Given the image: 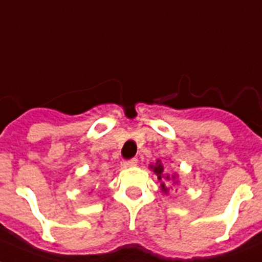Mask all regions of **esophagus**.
<instances>
[{"mask_svg":"<svg viewBox=\"0 0 262 262\" xmlns=\"http://www.w3.org/2000/svg\"><path fill=\"white\" fill-rule=\"evenodd\" d=\"M137 164V160L136 158H132V160H125V161L121 162V166L122 168H129V166H135Z\"/></svg>","mask_w":262,"mask_h":262,"instance_id":"obj_1","label":"esophagus"}]
</instances>
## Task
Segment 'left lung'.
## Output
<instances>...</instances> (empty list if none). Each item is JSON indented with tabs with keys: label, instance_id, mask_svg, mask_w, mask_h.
<instances>
[{
	"label": "left lung",
	"instance_id": "obj_1",
	"mask_svg": "<svg viewBox=\"0 0 262 262\" xmlns=\"http://www.w3.org/2000/svg\"><path fill=\"white\" fill-rule=\"evenodd\" d=\"M153 170H155V173L156 174H157V177H158V180H160V181H161V189H162V192H168L169 190V188H166V186H165V180H170V177H169V174H165V170H164V165L161 164V161H157L156 162V166H155V169H153ZM173 179H174V177H173ZM174 182V181H173Z\"/></svg>",
	"mask_w": 262,
	"mask_h": 262
}]
</instances>
